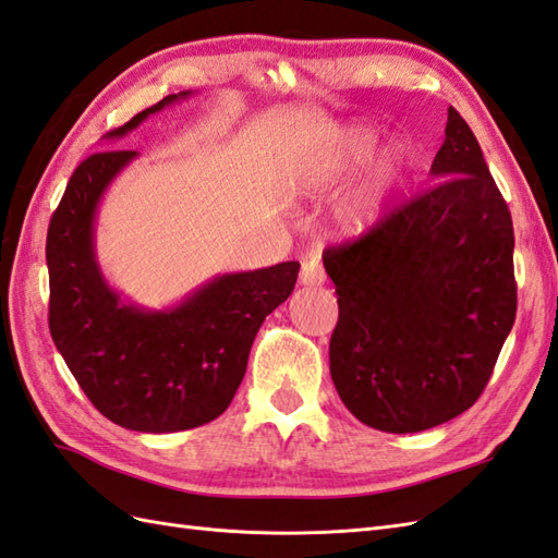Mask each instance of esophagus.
I'll return each instance as SVG.
<instances>
[{
  "label": "esophagus",
  "mask_w": 558,
  "mask_h": 558,
  "mask_svg": "<svg viewBox=\"0 0 558 558\" xmlns=\"http://www.w3.org/2000/svg\"><path fill=\"white\" fill-rule=\"evenodd\" d=\"M300 282L304 284V288H318V284L326 282V274H323V266L316 256H308L302 264Z\"/></svg>",
  "instance_id": "34e87169"
}]
</instances>
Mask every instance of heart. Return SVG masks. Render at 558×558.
<instances>
[{"instance_id": "b5f03b06", "label": "heart", "mask_w": 558, "mask_h": 558, "mask_svg": "<svg viewBox=\"0 0 558 558\" xmlns=\"http://www.w3.org/2000/svg\"><path fill=\"white\" fill-rule=\"evenodd\" d=\"M375 145L378 133L371 125H347L344 131L335 135L330 145L308 157L300 171V187L308 194L323 192L352 173L356 166L364 163ZM409 168V151L399 142L387 145L368 166L364 183L356 190L354 199L349 202V223L361 228L375 220L380 214L387 197L399 187Z\"/></svg>"}]
</instances>
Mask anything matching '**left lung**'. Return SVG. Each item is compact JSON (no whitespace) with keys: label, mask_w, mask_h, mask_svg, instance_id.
Segmentation results:
<instances>
[{"label":"left lung","mask_w":558,"mask_h":558,"mask_svg":"<svg viewBox=\"0 0 558 558\" xmlns=\"http://www.w3.org/2000/svg\"><path fill=\"white\" fill-rule=\"evenodd\" d=\"M430 173L439 183L323 256L340 306L335 390L383 433L471 409L515 320L511 211L454 107Z\"/></svg>","instance_id":"8db88e82"}]
</instances>
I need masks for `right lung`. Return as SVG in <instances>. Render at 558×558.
Instances as JSON below:
<instances>
[{
	"instance_id": "obj_1",
	"label": "right lung",
	"mask_w": 558,
	"mask_h": 558,
	"mask_svg": "<svg viewBox=\"0 0 558 558\" xmlns=\"http://www.w3.org/2000/svg\"><path fill=\"white\" fill-rule=\"evenodd\" d=\"M168 95L109 137H123ZM137 151H97L75 168L49 220V332L95 409L137 433H178L218 418L247 371L264 318L294 290L300 264L216 276L183 302L149 311L121 300L95 254L99 199Z\"/></svg>"
}]
</instances>
